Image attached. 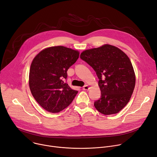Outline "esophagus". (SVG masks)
<instances>
[{
  "instance_id": "1",
  "label": "esophagus",
  "mask_w": 157,
  "mask_h": 157,
  "mask_svg": "<svg viewBox=\"0 0 157 157\" xmlns=\"http://www.w3.org/2000/svg\"><path fill=\"white\" fill-rule=\"evenodd\" d=\"M89 88H89V86H88V85H85V86H83L82 90H88Z\"/></svg>"
}]
</instances>
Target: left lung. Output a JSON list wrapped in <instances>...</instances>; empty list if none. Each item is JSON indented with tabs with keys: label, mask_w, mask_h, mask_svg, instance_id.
<instances>
[{
	"label": "left lung",
	"mask_w": 157,
	"mask_h": 157,
	"mask_svg": "<svg viewBox=\"0 0 157 157\" xmlns=\"http://www.w3.org/2000/svg\"><path fill=\"white\" fill-rule=\"evenodd\" d=\"M80 58L95 71L101 98L94 103L103 115L116 114L129 102L135 86L132 64L119 48L109 44L83 51Z\"/></svg>",
	"instance_id": "8db88e82"
}]
</instances>
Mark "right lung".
<instances>
[{"instance_id":"add662e5","label":"right lung","mask_w":157,"mask_h":157,"mask_svg":"<svg viewBox=\"0 0 157 157\" xmlns=\"http://www.w3.org/2000/svg\"><path fill=\"white\" fill-rule=\"evenodd\" d=\"M78 51L54 46L40 51L34 58L29 71L31 93L44 109L58 113L67 107L78 93L64 80L67 71L79 58Z\"/></svg>"}]
</instances>
